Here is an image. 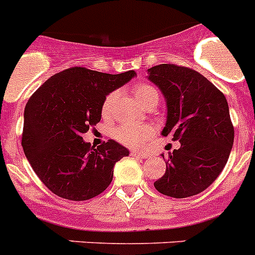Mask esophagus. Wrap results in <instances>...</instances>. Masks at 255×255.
I'll use <instances>...</instances> for the list:
<instances>
[{"label": "esophagus", "mask_w": 255, "mask_h": 255, "mask_svg": "<svg viewBox=\"0 0 255 255\" xmlns=\"http://www.w3.org/2000/svg\"><path fill=\"white\" fill-rule=\"evenodd\" d=\"M130 154H131L132 157H136V158H147L148 157L147 153L138 152V150H131V152H130Z\"/></svg>", "instance_id": "34e87169"}]
</instances>
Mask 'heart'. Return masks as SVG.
Wrapping results in <instances>:
<instances>
[{
  "instance_id": "b5f03b06",
  "label": "heart",
  "mask_w": 255,
  "mask_h": 255,
  "mask_svg": "<svg viewBox=\"0 0 255 255\" xmlns=\"http://www.w3.org/2000/svg\"><path fill=\"white\" fill-rule=\"evenodd\" d=\"M134 96L139 103L143 107L149 105L153 101L158 102V92L153 85L149 84H141L135 85L134 88ZM116 98V93L108 94L103 101L102 105V114L103 116H108L111 112L112 105ZM154 134L152 126L141 125V126H131V125H121L114 130V136L116 140L120 143L125 144L128 147H143L144 144L147 143Z\"/></svg>"
}]
</instances>
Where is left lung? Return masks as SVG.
<instances>
[{"label": "left lung", "mask_w": 255, "mask_h": 255, "mask_svg": "<svg viewBox=\"0 0 255 255\" xmlns=\"http://www.w3.org/2000/svg\"><path fill=\"white\" fill-rule=\"evenodd\" d=\"M148 80L166 100L162 135L181 143L179 149L168 153L166 172L154 188L172 198L199 194L222 172L233 148L234 126L226 98L208 79L189 67L157 65L148 69Z\"/></svg>", "instance_id": "obj_1"}]
</instances>
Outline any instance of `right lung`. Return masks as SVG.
I'll return each mask as SVG.
<instances>
[{
    "instance_id": "1",
    "label": "right lung",
    "mask_w": 255,
    "mask_h": 255,
    "mask_svg": "<svg viewBox=\"0 0 255 255\" xmlns=\"http://www.w3.org/2000/svg\"><path fill=\"white\" fill-rule=\"evenodd\" d=\"M136 74H105L71 67L55 74L29 98L21 145L40 181L56 195L87 200L100 195L114 177V166L129 150L110 140L93 148L83 134L101 121L106 97Z\"/></svg>"
}]
</instances>
